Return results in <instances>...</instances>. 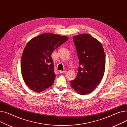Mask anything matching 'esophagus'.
Here are the masks:
<instances>
[{"mask_svg": "<svg viewBox=\"0 0 127 127\" xmlns=\"http://www.w3.org/2000/svg\"><path fill=\"white\" fill-rule=\"evenodd\" d=\"M66 71H59V73H61V74H64V73H66Z\"/></svg>", "mask_w": 127, "mask_h": 127, "instance_id": "34e87169", "label": "esophagus"}]
</instances>
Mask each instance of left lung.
I'll return each mask as SVG.
<instances>
[{
  "label": "left lung",
  "mask_w": 127,
  "mask_h": 127,
  "mask_svg": "<svg viewBox=\"0 0 127 127\" xmlns=\"http://www.w3.org/2000/svg\"><path fill=\"white\" fill-rule=\"evenodd\" d=\"M79 66L76 78L71 81V87L79 94L93 91L102 78L106 58L101 43L88 34L73 37Z\"/></svg>",
  "instance_id": "left-lung-1"
}]
</instances>
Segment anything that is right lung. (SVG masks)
I'll use <instances>...</instances> for the list:
<instances>
[{"label": "right lung", "instance_id": "add662e5", "mask_svg": "<svg viewBox=\"0 0 127 127\" xmlns=\"http://www.w3.org/2000/svg\"><path fill=\"white\" fill-rule=\"evenodd\" d=\"M68 38L49 33L35 37L28 42L22 55L21 71L31 90L39 93L53 84L56 75L51 55Z\"/></svg>", "mask_w": 127, "mask_h": 127}]
</instances>
